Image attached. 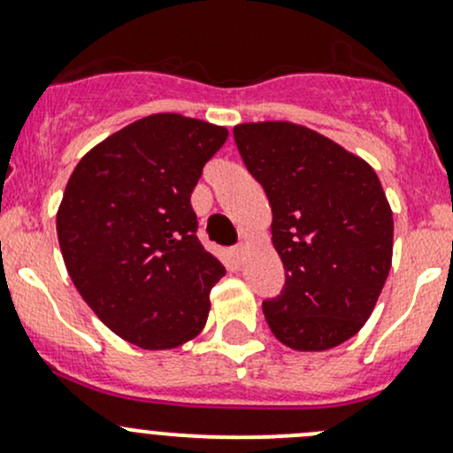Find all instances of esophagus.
<instances>
[{"label":"esophagus","instance_id":"34e87169","mask_svg":"<svg viewBox=\"0 0 453 453\" xmlns=\"http://www.w3.org/2000/svg\"><path fill=\"white\" fill-rule=\"evenodd\" d=\"M243 254H245V245L241 243V245H236V248H232V256H234L236 260H241L243 258Z\"/></svg>","mask_w":453,"mask_h":453}]
</instances>
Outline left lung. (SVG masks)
Returning <instances> with one entry per match:
<instances>
[{
	"instance_id": "8db88e82",
	"label": "left lung",
	"mask_w": 453,
	"mask_h": 453,
	"mask_svg": "<svg viewBox=\"0 0 453 453\" xmlns=\"http://www.w3.org/2000/svg\"><path fill=\"white\" fill-rule=\"evenodd\" d=\"M234 142L272 205V241L285 267L263 303L273 335L296 350H326L372 313L392 263V210L377 173L307 127L248 122Z\"/></svg>"
}]
</instances>
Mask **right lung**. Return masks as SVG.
Returning a JSON list of instances; mask_svg holds the SVG:
<instances>
[{
    "mask_svg": "<svg viewBox=\"0 0 453 453\" xmlns=\"http://www.w3.org/2000/svg\"><path fill=\"white\" fill-rule=\"evenodd\" d=\"M227 129L155 113L89 150L72 173L57 234L72 282L116 335L146 350L193 340L226 267L197 239L190 195Z\"/></svg>",
    "mask_w": 453,
    "mask_h": 453,
    "instance_id": "obj_1",
    "label": "right lung"
}]
</instances>
